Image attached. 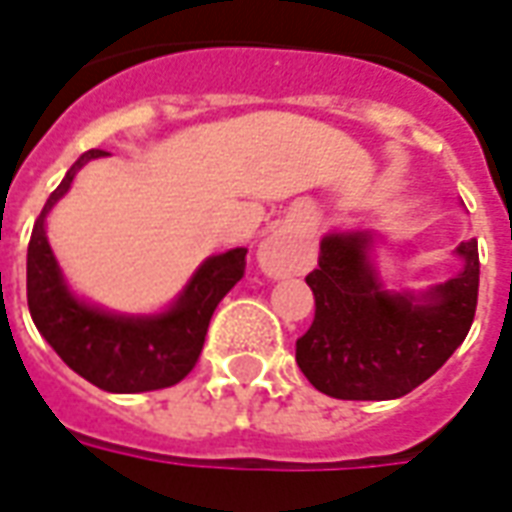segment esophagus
Listing matches in <instances>:
<instances>
[{
  "label": "esophagus",
  "instance_id": "obj_1",
  "mask_svg": "<svg viewBox=\"0 0 512 512\" xmlns=\"http://www.w3.org/2000/svg\"><path fill=\"white\" fill-rule=\"evenodd\" d=\"M257 263L268 276L279 279V276L301 274L306 268V252L287 233L276 230L257 249Z\"/></svg>",
  "mask_w": 512,
  "mask_h": 512
}]
</instances>
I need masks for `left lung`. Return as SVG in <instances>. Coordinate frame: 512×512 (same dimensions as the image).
I'll return each mask as SVG.
<instances>
[{
    "label": "left lung",
    "mask_w": 512,
    "mask_h": 512,
    "mask_svg": "<svg viewBox=\"0 0 512 512\" xmlns=\"http://www.w3.org/2000/svg\"><path fill=\"white\" fill-rule=\"evenodd\" d=\"M366 233L325 236L306 276L314 320L295 342V361L331 399H399L426 382L467 339L478 309V241L458 246L464 271L423 301L377 285Z\"/></svg>",
    "instance_id": "1"
}]
</instances>
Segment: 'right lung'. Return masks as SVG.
Returning a JSON list of instances; mask_svg holds the SVG:
<instances>
[{"label":"right lung","mask_w":512,"mask_h":512,"mask_svg":"<svg viewBox=\"0 0 512 512\" xmlns=\"http://www.w3.org/2000/svg\"><path fill=\"white\" fill-rule=\"evenodd\" d=\"M102 154L100 149L86 151L34 222L26 255V301L37 331L83 380L108 393L160 391L195 369L211 314L244 276L246 249L206 260L176 306L160 317H116L75 301L45 238V214L70 189L75 173Z\"/></svg>","instance_id":"1"}]
</instances>
